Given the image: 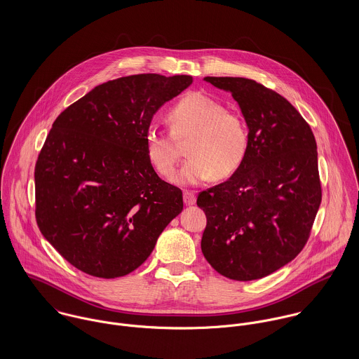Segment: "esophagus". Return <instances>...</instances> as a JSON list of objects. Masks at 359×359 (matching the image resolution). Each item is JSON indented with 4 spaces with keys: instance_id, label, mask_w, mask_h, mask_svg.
Wrapping results in <instances>:
<instances>
[{
    "instance_id": "esophagus-1",
    "label": "esophagus",
    "mask_w": 359,
    "mask_h": 359,
    "mask_svg": "<svg viewBox=\"0 0 359 359\" xmlns=\"http://www.w3.org/2000/svg\"><path fill=\"white\" fill-rule=\"evenodd\" d=\"M184 203L187 205H192L196 203V196L194 192L191 191H185L184 192Z\"/></svg>"
}]
</instances>
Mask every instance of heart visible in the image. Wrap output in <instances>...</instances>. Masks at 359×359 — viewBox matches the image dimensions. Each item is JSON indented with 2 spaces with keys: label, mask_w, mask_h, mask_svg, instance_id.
<instances>
[{
  "label": "heart",
  "mask_w": 359,
  "mask_h": 359,
  "mask_svg": "<svg viewBox=\"0 0 359 359\" xmlns=\"http://www.w3.org/2000/svg\"><path fill=\"white\" fill-rule=\"evenodd\" d=\"M170 133L151 126L145 134L147 156L164 177L174 172L185 144L189 158L172 177L177 185H199L212 175L218 180L236 172L250 148L245 116L203 93L182 97L168 111Z\"/></svg>",
  "instance_id": "1"
}]
</instances>
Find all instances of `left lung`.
I'll return each mask as SVG.
<instances>
[{
  "label": "left lung",
  "instance_id": "8db88e82",
  "mask_svg": "<svg viewBox=\"0 0 359 359\" xmlns=\"http://www.w3.org/2000/svg\"><path fill=\"white\" fill-rule=\"evenodd\" d=\"M229 91L248 121L250 148L233 175L198 196L207 225L202 252L233 280L264 278L307 243L322 201L316 142L297 109L243 77H205Z\"/></svg>",
  "mask_w": 359,
  "mask_h": 359
}]
</instances>
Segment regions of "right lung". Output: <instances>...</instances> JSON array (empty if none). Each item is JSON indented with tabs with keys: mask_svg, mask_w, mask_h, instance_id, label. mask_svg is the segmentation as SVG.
<instances>
[{
	"mask_svg": "<svg viewBox=\"0 0 359 359\" xmlns=\"http://www.w3.org/2000/svg\"><path fill=\"white\" fill-rule=\"evenodd\" d=\"M192 76L134 74L97 86L53 121L34 168L36 219L77 269L118 278L137 269L184 207L154 170L145 134Z\"/></svg>",
	"mask_w": 359,
	"mask_h": 359,
	"instance_id": "1",
	"label": "right lung"
}]
</instances>
